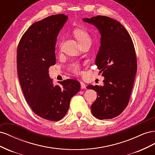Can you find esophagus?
Wrapping results in <instances>:
<instances>
[{"mask_svg": "<svg viewBox=\"0 0 155 155\" xmlns=\"http://www.w3.org/2000/svg\"><path fill=\"white\" fill-rule=\"evenodd\" d=\"M80 85H81V89H84V88H86V85L83 82H81L80 83Z\"/></svg>", "mask_w": 155, "mask_h": 155, "instance_id": "34e87169", "label": "esophagus"}]
</instances>
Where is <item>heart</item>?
I'll return each mask as SVG.
<instances>
[{"label":"heart","instance_id":"heart-1","mask_svg":"<svg viewBox=\"0 0 155 155\" xmlns=\"http://www.w3.org/2000/svg\"><path fill=\"white\" fill-rule=\"evenodd\" d=\"M74 34L80 45L87 43H92V38L91 35L85 30L82 29H77L74 31ZM70 68H71L73 72L76 73L79 72V67L78 63H72L70 66Z\"/></svg>","mask_w":155,"mask_h":155}]
</instances>
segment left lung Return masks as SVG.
<instances>
[{
    "mask_svg": "<svg viewBox=\"0 0 155 155\" xmlns=\"http://www.w3.org/2000/svg\"><path fill=\"white\" fill-rule=\"evenodd\" d=\"M83 21L94 26L101 35L95 63L105 79L103 86L87 87L97 94L91 105L92 114L99 120L113 118L127 105L133 87L137 62L133 41L124 26L113 18L98 15Z\"/></svg>",
    "mask_w": 155,
    "mask_h": 155,
    "instance_id": "1",
    "label": "left lung"
}]
</instances>
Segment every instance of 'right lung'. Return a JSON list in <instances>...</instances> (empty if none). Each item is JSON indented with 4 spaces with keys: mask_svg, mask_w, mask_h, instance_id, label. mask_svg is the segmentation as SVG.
Returning a JSON list of instances; mask_svg holds the SVG:
<instances>
[{
    "mask_svg": "<svg viewBox=\"0 0 155 155\" xmlns=\"http://www.w3.org/2000/svg\"><path fill=\"white\" fill-rule=\"evenodd\" d=\"M67 20V15L59 14L34 23L17 48L18 76L25 99L37 116L50 121L63 118L72 97L80 90L79 82L71 79L54 85L48 74L55 64L58 35Z\"/></svg>",
    "mask_w": 155,
    "mask_h": 155,
    "instance_id": "1",
    "label": "right lung"
}]
</instances>
